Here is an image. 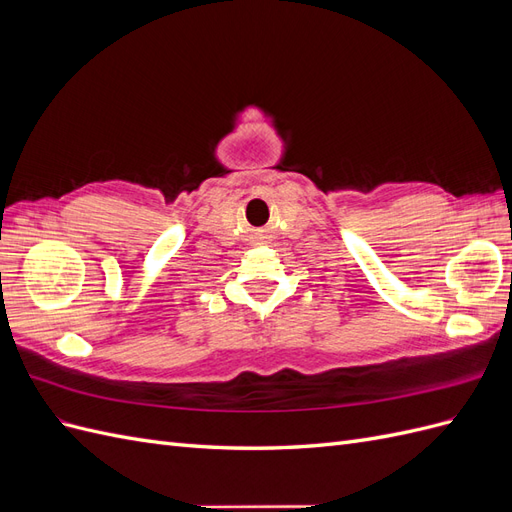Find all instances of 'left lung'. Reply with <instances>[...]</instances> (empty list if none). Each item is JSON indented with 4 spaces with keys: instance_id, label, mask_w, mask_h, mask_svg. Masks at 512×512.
<instances>
[{
    "instance_id": "8db88e82",
    "label": "left lung",
    "mask_w": 512,
    "mask_h": 512,
    "mask_svg": "<svg viewBox=\"0 0 512 512\" xmlns=\"http://www.w3.org/2000/svg\"><path fill=\"white\" fill-rule=\"evenodd\" d=\"M510 280H512V277H510Z\"/></svg>"
}]
</instances>
